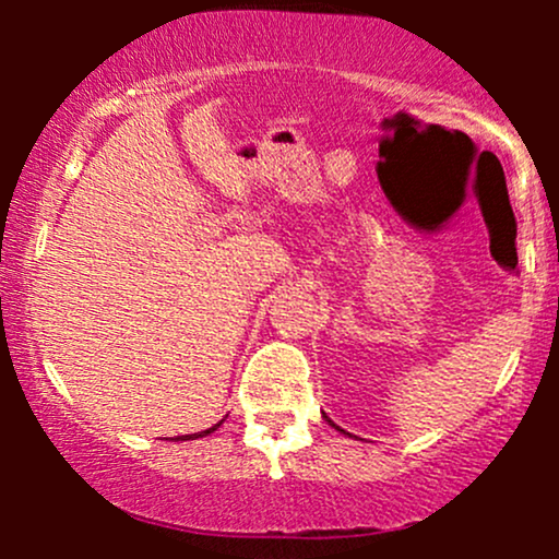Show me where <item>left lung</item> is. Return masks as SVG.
Wrapping results in <instances>:
<instances>
[{
	"label": "left lung",
	"mask_w": 559,
	"mask_h": 559,
	"mask_svg": "<svg viewBox=\"0 0 559 559\" xmlns=\"http://www.w3.org/2000/svg\"><path fill=\"white\" fill-rule=\"evenodd\" d=\"M323 418H325V415H323ZM329 423H331V420H329ZM331 426H333V423H331ZM336 428H338V426H336Z\"/></svg>",
	"instance_id": "8db88e82"
}]
</instances>
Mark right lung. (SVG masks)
Segmentation results:
<instances>
[{"label": "right lung", "mask_w": 559, "mask_h": 559, "mask_svg": "<svg viewBox=\"0 0 559 559\" xmlns=\"http://www.w3.org/2000/svg\"><path fill=\"white\" fill-rule=\"evenodd\" d=\"M223 423V420H221ZM221 423H215L213 428H207V431H199V433H189V436H181V441H186V439H202V436H207V433H213V431H217V426H221Z\"/></svg>", "instance_id": "right-lung-1"}]
</instances>
